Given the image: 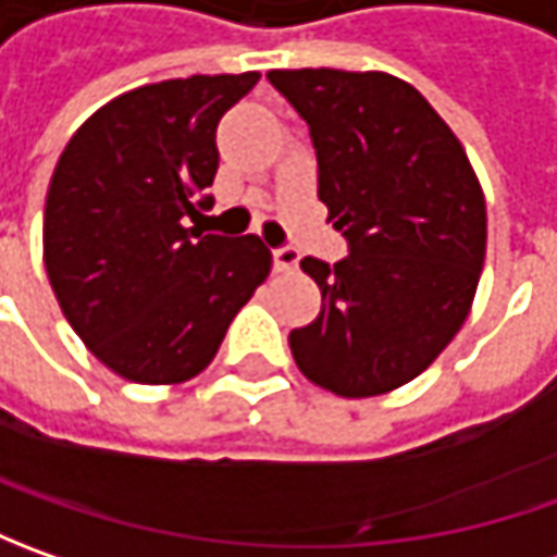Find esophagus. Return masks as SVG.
I'll use <instances>...</instances> for the list:
<instances>
[{
  "instance_id": "34e87169",
  "label": "esophagus",
  "mask_w": 557,
  "mask_h": 557,
  "mask_svg": "<svg viewBox=\"0 0 557 557\" xmlns=\"http://www.w3.org/2000/svg\"><path fill=\"white\" fill-rule=\"evenodd\" d=\"M297 263H300V253L294 247H275L272 250V267H275V272H294Z\"/></svg>"
}]
</instances>
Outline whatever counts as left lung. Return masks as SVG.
Listing matches in <instances>:
<instances>
[{
  "label": "left lung",
  "mask_w": 557,
  "mask_h": 557,
  "mask_svg": "<svg viewBox=\"0 0 557 557\" xmlns=\"http://www.w3.org/2000/svg\"><path fill=\"white\" fill-rule=\"evenodd\" d=\"M307 120L319 201L350 253L304 257L322 310L288 337L297 369L347 399L409 384L456 337L481 282L486 201L456 133L384 71H269Z\"/></svg>",
  "instance_id": "left-lung-1"
}]
</instances>
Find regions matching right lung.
I'll return each mask as SVG.
<instances>
[{"mask_svg":"<svg viewBox=\"0 0 557 557\" xmlns=\"http://www.w3.org/2000/svg\"><path fill=\"white\" fill-rule=\"evenodd\" d=\"M260 74H195L123 92L61 151L46 195L42 260L64 319L136 384L201 374L235 312L267 282L257 235H203L216 126Z\"/></svg>","mask_w":557,"mask_h":557,"instance_id":"right-lung-1","label":"right lung"}]
</instances>
